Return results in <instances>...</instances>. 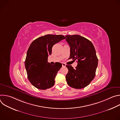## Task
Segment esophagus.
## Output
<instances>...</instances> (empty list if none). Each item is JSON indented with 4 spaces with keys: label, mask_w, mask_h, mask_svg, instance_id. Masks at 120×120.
Masks as SVG:
<instances>
[{
    "label": "esophagus",
    "mask_w": 120,
    "mask_h": 120,
    "mask_svg": "<svg viewBox=\"0 0 120 120\" xmlns=\"http://www.w3.org/2000/svg\"><path fill=\"white\" fill-rule=\"evenodd\" d=\"M62 66H66V64L65 63H62Z\"/></svg>",
    "instance_id": "34e87169"
}]
</instances>
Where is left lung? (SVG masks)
Here are the masks:
<instances>
[{
	"label": "left lung",
	"mask_w": 120,
	"mask_h": 120,
	"mask_svg": "<svg viewBox=\"0 0 120 120\" xmlns=\"http://www.w3.org/2000/svg\"><path fill=\"white\" fill-rule=\"evenodd\" d=\"M66 41L70 47L69 59L77 61L74 69L72 65H66L68 72L66 80L70 86L82 89L88 85L94 79L98 65V58L92 43L79 35H67Z\"/></svg>",
	"instance_id": "8db88e82"
}]
</instances>
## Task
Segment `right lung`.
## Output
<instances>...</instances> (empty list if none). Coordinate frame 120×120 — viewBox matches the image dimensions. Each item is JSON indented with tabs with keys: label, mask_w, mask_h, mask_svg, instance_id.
<instances>
[{
	"label": "right lung",
	"mask_w": 120,
	"mask_h": 120,
	"mask_svg": "<svg viewBox=\"0 0 120 120\" xmlns=\"http://www.w3.org/2000/svg\"><path fill=\"white\" fill-rule=\"evenodd\" d=\"M65 38L63 35H46L39 37L31 44L25 62L27 78L33 86L38 89L52 87L62 64H51L48 56L52 54L53 46Z\"/></svg>",
	"instance_id": "add662e5"
}]
</instances>
